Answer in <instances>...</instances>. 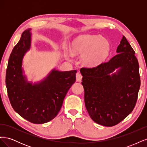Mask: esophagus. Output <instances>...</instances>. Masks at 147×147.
<instances>
[{
	"label": "esophagus",
	"mask_w": 147,
	"mask_h": 147,
	"mask_svg": "<svg viewBox=\"0 0 147 147\" xmlns=\"http://www.w3.org/2000/svg\"><path fill=\"white\" fill-rule=\"evenodd\" d=\"M76 78L77 82H81L82 79V75L80 72H77L76 74Z\"/></svg>",
	"instance_id": "esophagus-1"
}]
</instances>
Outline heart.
Here are the masks:
<instances>
[{
  "mask_svg": "<svg viewBox=\"0 0 147 147\" xmlns=\"http://www.w3.org/2000/svg\"><path fill=\"white\" fill-rule=\"evenodd\" d=\"M110 43L100 35H89L79 37L72 45V51L83 55L82 61L87 65L99 64L108 56Z\"/></svg>",
  "mask_w": 147,
  "mask_h": 147,
  "instance_id": "b5f03b06",
  "label": "heart"
}]
</instances>
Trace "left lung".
Segmentation results:
<instances>
[{
	"label": "left lung",
	"instance_id": "left-lung-1",
	"mask_svg": "<svg viewBox=\"0 0 147 147\" xmlns=\"http://www.w3.org/2000/svg\"><path fill=\"white\" fill-rule=\"evenodd\" d=\"M117 52L107 62L80 69L88 112L94 122L108 127L117 125L132 112L140 86L139 63L124 36ZM118 68L117 73L109 75Z\"/></svg>",
	"mask_w": 147,
	"mask_h": 147
}]
</instances>
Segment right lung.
I'll return each mask as SVG.
<instances>
[{"label": "right lung", "instance_id": "1", "mask_svg": "<svg viewBox=\"0 0 147 147\" xmlns=\"http://www.w3.org/2000/svg\"><path fill=\"white\" fill-rule=\"evenodd\" d=\"M30 29L26 30L13 48L8 62L5 83L13 109L34 124L51 121L59 113L64 97L76 80L77 70H53L41 82L32 84L23 75L22 61L30 47Z\"/></svg>", "mask_w": 147, "mask_h": 147}]
</instances>
